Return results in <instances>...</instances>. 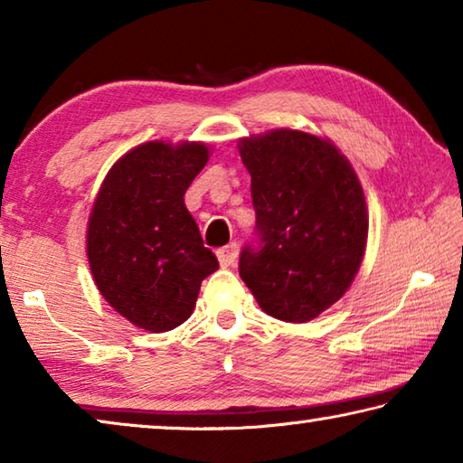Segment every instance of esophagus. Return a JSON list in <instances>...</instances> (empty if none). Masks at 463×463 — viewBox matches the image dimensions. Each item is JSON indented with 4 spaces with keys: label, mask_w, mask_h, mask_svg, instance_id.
Segmentation results:
<instances>
[{
    "label": "esophagus",
    "mask_w": 463,
    "mask_h": 463,
    "mask_svg": "<svg viewBox=\"0 0 463 463\" xmlns=\"http://www.w3.org/2000/svg\"><path fill=\"white\" fill-rule=\"evenodd\" d=\"M216 257H218V261H221L222 268H231V265H234V261H237V257H239L237 242H231V245L218 249Z\"/></svg>",
    "instance_id": "obj_1"
}]
</instances>
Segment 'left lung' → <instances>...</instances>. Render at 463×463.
I'll list each match as a JSON object with an SVG mask.
<instances>
[{
  "instance_id": "8db88e82",
  "label": "left lung",
  "mask_w": 463,
  "mask_h": 463,
  "mask_svg": "<svg viewBox=\"0 0 463 463\" xmlns=\"http://www.w3.org/2000/svg\"><path fill=\"white\" fill-rule=\"evenodd\" d=\"M239 153L260 234V247L242 249L241 278L269 317L308 323L347 292L364 261V187L347 156L310 132L250 135Z\"/></svg>"
}]
</instances>
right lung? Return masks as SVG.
<instances>
[{"label": "right lung", "mask_w": 463, "mask_h": 463, "mask_svg": "<svg viewBox=\"0 0 463 463\" xmlns=\"http://www.w3.org/2000/svg\"><path fill=\"white\" fill-rule=\"evenodd\" d=\"M210 159L195 140H151L122 155L101 182L88 222V261L104 300L132 325L165 333L195 308L218 269L184 195Z\"/></svg>", "instance_id": "obj_1"}]
</instances>
